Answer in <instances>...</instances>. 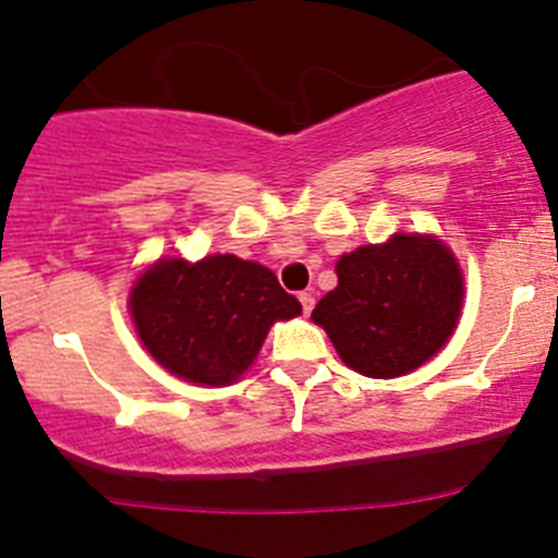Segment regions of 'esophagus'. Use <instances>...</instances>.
<instances>
[{
	"instance_id": "esophagus-1",
	"label": "esophagus",
	"mask_w": 558,
	"mask_h": 558,
	"mask_svg": "<svg viewBox=\"0 0 558 558\" xmlns=\"http://www.w3.org/2000/svg\"><path fill=\"white\" fill-rule=\"evenodd\" d=\"M299 302H302V310H304V315H310L313 313V304H315V299L310 293H299Z\"/></svg>"
}]
</instances>
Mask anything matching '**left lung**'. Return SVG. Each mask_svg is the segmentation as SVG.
Here are the masks:
<instances>
[{
    "label": "left lung",
    "instance_id": "obj_1",
    "mask_svg": "<svg viewBox=\"0 0 558 558\" xmlns=\"http://www.w3.org/2000/svg\"><path fill=\"white\" fill-rule=\"evenodd\" d=\"M338 288L315 304L313 322L349 368L388 379L418 368L445 347L461 313L463 279L433 236H391L338 259Z\"/></svg>",
    "mask_w": 558,
    "mask_h": 558
}]
</instances>
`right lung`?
Returning <instances> with one entry per match:
<instances>
[{"label": "right lung", "mask_w": 558, "mask_h": 558, "mask_svg": "<svg viewBox=\"0 0 558 558\" xmlns=\"http://www.w3.org/2000/svg\"><path fill=\"white\" fill-rule=\"evenodd\" d=\"M131 313L167 372L226 386L251 366L270 324L299 315L302 304L268 268L223 254L156 263L133 288Z\"/></svg>", "instance_id": "add662e5"}]
</instances>
